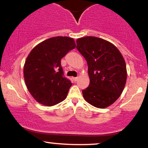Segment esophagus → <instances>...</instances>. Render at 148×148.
<instances>
[{
	"instance_id": "esophagus-1",
	"label": "esophagus",
	"mask_w": 148,
	"mask_h": 148,
	"mask_svg": "<svg viewBox=\"0 0 148 148\" xmlns=\"http://www.w3.org/2000/svg\"><path fill=\"white\" fill-rule=\"evenodd\" d=\"M73 81L76 82V81H77V80L78 79V77H73Z\"/></svg>"
}]
</instances>
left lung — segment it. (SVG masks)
Returning <instances> with one entry per match:
<instances>
[{
	"mask_svg": "<svg viewBox=\"0 0 148 148\" xmlns=\"http://www.w3.org/2000/svg\"><path fill=\"white\" fill-rule=\"evenodd\" d=\"M76 48L86 60L90 84L82 90L86 101L104 108L119 97L127 79L126 65L118 49L105 40L86 36L77 40Z\"/></svg>",
	"mask_w": 148,
	"mask_h": 148,
	"instance_id": "8db88e82",
	"label": "left lung"
}]
</instances>
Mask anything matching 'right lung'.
Listing matches in <instances>:
<instances>
[{
	"label": "right lung",
	"mask_w": 148,
	"mask_h": 148,
	"mask_svg": "<svg viewBox=\"0 0 148 148\" xmlns=\"http://www.w3.org/2000/svg\"><path fill=\"white\" fill-rule=\"evenodd\" d=\"M75 47L73 38L57 36L42 42L29 54L24 66V77L38 102L51 106L66 97L72 83L64 77L61 60Z\"/></svg>",
	"instance_id": "1"
}]
</instances>
